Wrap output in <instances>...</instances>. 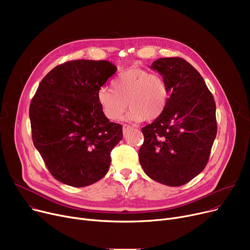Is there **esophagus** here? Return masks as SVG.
<instances>
[{
    "instance_id": "esophagus-1",
    "label": "esophagus",
    "mask_w": 250,
    "mask_h": 250,
    "mask_svg": "<svg viewBox=\"0 0 250 250\" xmlns=\"http://www.w3.org/2000/svg\"><path fill=\"white\" fill-rule=\"evenodd\" d=\"M132 128H133V127L130 126V125H125L123 126V132H124V135H125V134L128 132V130H130Z\"/></svg>"
}]
</instances>
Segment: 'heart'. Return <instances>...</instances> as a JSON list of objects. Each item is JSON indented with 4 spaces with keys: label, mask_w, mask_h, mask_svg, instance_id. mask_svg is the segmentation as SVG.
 Segmentation results:
<instances>
[{
    "label": "heart",
    "mask_w": 250,
    "mask_h": 250,
    "mask_svg": "<svg viewBox=\"0 0 250 250\" xmlns=\"http://www.w3.org/2000/svg\"><path fill=\"white\" fill-rule=\"evenodd\" d=\"M112 90L100 88L97 102L102 113L110 121H117L126 106L130 107L125 120L154 121L164 111L169 90L164 79L158 74L130 68L123 72L111 83Z\"/></svg>",
    "instance_id": "1"
}]
</instances>
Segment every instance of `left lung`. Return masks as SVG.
Instances as JSON below:
<instances>
[{"label":"left lung","instance_id":"8db88e82","mask_svg":"<svg viewBox=\"0 0 250 250\" xmlns=\"http://www.w3.org/2000/svg\"><path fill=\"white\" fill-rule=\"evenodd\" d=\"M150 68L163 77L170 97L163 113L142 128L139 160L151 179L180 187L208 163L217 135L215 100L201 74L183 59L162 58Z\"/></svg>","mask_w":250,"mask_h":250}]
</instances>
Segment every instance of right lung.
<instances>
[{
	"mask_svg": "<svg viewBox=\"0 0 250 250\" xmlns=\"http://www.w3.org/2000/svg\"><path fill=\"white\" fill-rule=\"evenodd\" d=\"M116 70L107 61L64 62L42 79L32 98L33 144L51 175L64 185L88 187L108 171L123 125L105 117L96 95Z\"/></svg>",
	"mask_w": 250,
	"mask_h": 250,
	"instance_id": "1",
	"label": "right lung"
}]
</instances>
